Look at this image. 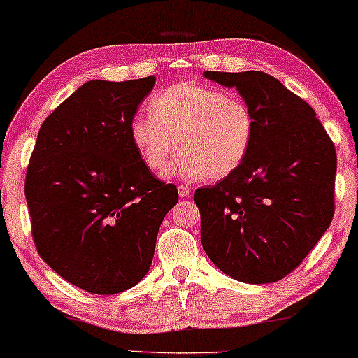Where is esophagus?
Segmentation results:
<instances>
[{"label": "esophagus", "mask_w": 358, "mask_h": 358, "mask_svg": "<svg viewBox=\"0 0 358 358\" xmlns=\"http://www.w3.org/2000/svg\"><path fill=\"white\" fill-rule=\"evenodd\" d=\"M193 193V189L188 188V186H178V194L180 197H188Z\"/></svg>", "instance_id": "obj_1"}]
</instances>
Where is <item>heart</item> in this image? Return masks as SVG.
I'll return each instance as SVG.
<instances>
[{
  "label": "heart",
  "mask_w": 358,
  "mask_h": 358,
  "mask_svg": "<svg viewBox=\"0 0 358 358\" xmlns=\"http://www.w3.org/2000/svg\"><path fill=\"white\" fill-rule=\"evenodd\" d=\"M149 115L130 122V138L143 162L161 173L180 151L170 175L222 180L241 167L254 140L252 110L218 88L175 83L149 101Z\"/></svg>",
  "instance_id": "obj_1"
}]
</instances>
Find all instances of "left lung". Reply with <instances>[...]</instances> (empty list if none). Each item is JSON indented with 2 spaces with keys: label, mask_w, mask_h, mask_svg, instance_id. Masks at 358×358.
<instances>
[{
  "label": "left lung",
  "mask_w": 358,
  "mask_h": 358,
  "mask_svg": "<svg viewBox=\"0 0 358 358\" xmlns=\"http://www.w3.org/2000/svg\"><path fill=\"white\" fill-rule=\"evenodd\" d=\"M236 88L254 117L246 161L199 188L201 243L231 278L262 285L297 268L334 215L336 149L315 110L265 72H204Z\"/></svg>",
  "instance_id": "left-lung-1"
}]
</instances>
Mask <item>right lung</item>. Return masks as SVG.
I'll use <instances>...</instances> for the list:
<instances>
[{
    "instance_id": "right-lung-1",
    "label": "right lung",
    "mask_w": 358,
    "mask_h": 358,
    "mask_svg": "<svg viewBox=\"0 0 358 358\" xmlns=\"http://www.w3.org/2000/svg\"><path fill=\"white\" fill-rule=\"evenodd\" d=\"M156 77L83 83L43 122L25 175L40 257L80 289L117 294L143 280L178 189L154 177L130 122Z\"/></svg>"
}]
</instances>
